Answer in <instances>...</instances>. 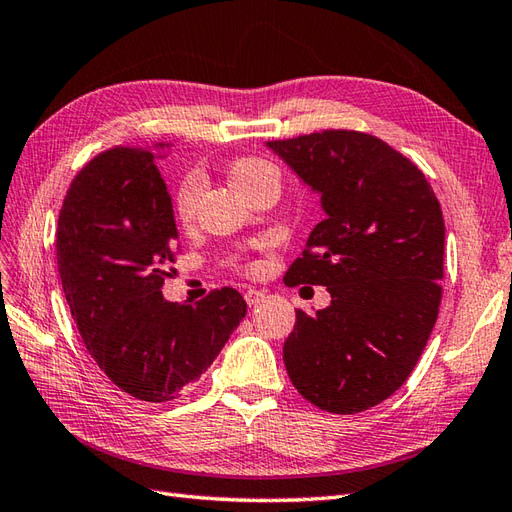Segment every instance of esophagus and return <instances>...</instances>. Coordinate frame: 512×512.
<instances>
[{
	"label": "esophagus",
	"mask_w": 512,
	"mask_h": 512,
	"mask_svg": "<svg viewBox=\"0 0 512 512\" xmlns=\"http://www.w3.org/2000/svg\"><path fill=\"white\" fill-rule=\"evenodd\" d=\"M245 300L249 306H256L265 300V293L263 291H256V289H247L245 291Z\"/></svg>",
	"instance_id": "obj_1"
}]
</instances>
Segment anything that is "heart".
Wrapping results in <instances>:
<instances>
[{
	"label": "heart",
	"mask_w": 512,
	"mask_h": 512,
	"mask_svg": "<svg viewBox=\"0 0 512 512\" xmlns=\"http://www.w3.org/2000/svg\"><path fill=\"white\" fill-rule=\"evenodd\" d=\"M227 179H230V184L238 195L245 197L247 192H252L256 186L263 184V181L276 179V170L269 162L258 160V157H241V160L232 162L230 168H227ZM197 197H199L197 181L192 177L181 181L177 199H175V210H177V217L184 223H190L192 217H195Z\"/></svg>",
	"instance_id": "b5f03b06"
}]
</instances>
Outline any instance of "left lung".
I'll return each instance as SVG.
<instances>
[{"instance_id": "8db88e82", "label": "left lung", "mask_w": 512, "mask_h": 512, "mask_svg": "<svg viewBox=\"0 0 512 512\" xmlns=\"http://www.w3.org/2000/svg\"><path fill=\"white\" fill-rule=\"evenodd\" d=\"M311 192L313 227L285 282L322 285L331 304L295 311L282 348L306 401L357 414L401 388L436 324L445 219L425 175L368 133L322 131L267 142Z\"/></svg>"}]
</instances>
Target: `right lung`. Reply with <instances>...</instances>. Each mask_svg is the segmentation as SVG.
<instances>
[{
  "instance_id": "1",
  "label": "right lung",
  "mask_w": 512,
  "mask_h": 512,
  "mask_svg": "<svg viewBox=\"0 0 512 512\" xmlns=\"http://www.w3.org/2000/svg\"><path fill=\"white\" fill-rule=\"evenodd\" d=\"M166 149L98 155L72 181L56 230L63 293L89 355L122 392L149 403L188 390L247 313L230 287L195 306L164 298L179 238L157 168Z\"/></svg>"
}]
</instances>
